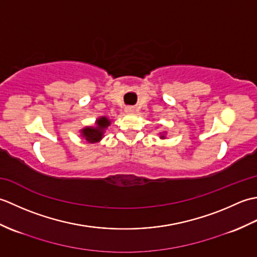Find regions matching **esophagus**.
<instances>
[{"label": "esophagus", "instance_id": "obj_1", "mask_svg": "<svg viewBox=\"0 0 257 257\" xmlns=\"http://www.w3.org/2000/svg\"><path fill=\"white\" fill-rule=\"evenodd\" d=\"M124 111L128 112V113H133V112H135V108L132 107V106H128V107L124 108Z\"/></svg>", "mask_w": 257, "mask_h": 257}]
</instances>
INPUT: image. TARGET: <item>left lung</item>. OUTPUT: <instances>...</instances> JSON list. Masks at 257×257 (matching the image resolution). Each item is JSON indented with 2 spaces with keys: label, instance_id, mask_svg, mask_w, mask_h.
Instances as JSON below:
<instances>
[{
  "label": "left lung",
  "instance_id": "left-lung-1",
  "mask_svg": "<svg viewBox=\"0 0 257 257\" xmlns=\"http://www.w3.org/2000/svg\"><path fill=\"white\" fill-rule=\"evenodd\" d=\"M160 138H161V139H165V135H161Z\"/></svg>",
  "mask_w": 257,
  "mask_h": 257
}]
</instances>
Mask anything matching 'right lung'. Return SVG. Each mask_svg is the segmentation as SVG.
<instances>
[{"label":"right lung","instance_id":"obj_1","mask_svg":"<svg viewBox=\"0 0 257 257\" xmlns=\"http://www.w3.org/2000/svg\"><path fill=\"white\" fill-rule=\"evenodd\" d=\"M111 121L107 117H100L96 120L94 127H85L80 130L81 137H84L89 144H95L100 141L105 134V130L110 125Z\"/></svg>","mask_w":257,"mask_h":257}]
</instances>
